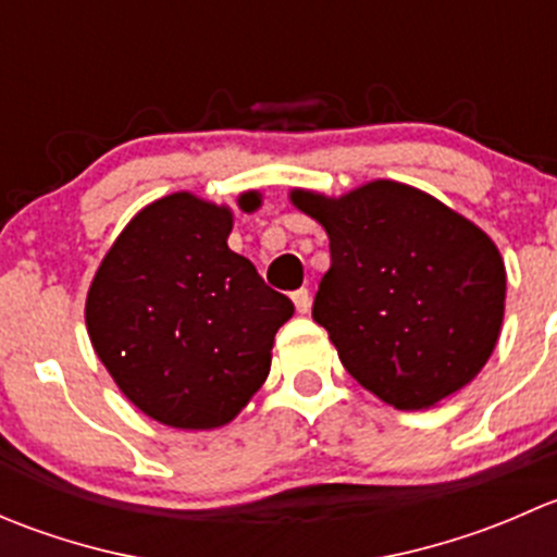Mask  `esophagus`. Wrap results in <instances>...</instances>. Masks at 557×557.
Returning a JSON list of instances; mask_svg holds the SVG:
<instances>
[{"label":"esophagus","mask_w":557,"mask_h":557,"mask_svg":"<svg viewBox=\"0 0 557 557\" xmlns=\"http://www.w3.org/2000/svg\"><path fill=\"white\" fill-rule=\"evenodd\" d=\"M294 305H296V310H299V312H310V305H312L310 290H307V288L294 290Z\"/></svg>","instance_id":"obj_1"}]
</instances>
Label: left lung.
Here are the masks:
<instances>
[{
    "label": "left lung",
    "instance_id": "1",
    "mask_svg": "<svg viewBox=\"0 0 557 557\" xmlns=\"http://www.w3.org/2000/svg\"><path fill=\"white\" fill-rule=\"evenodd\" d=\"M290 199L329 234L331 269L312 318L358 383L396 409H429L476 377L507 296L504 261L485 232L393 180L342 199L310 190Z\"/></svg>",
    "mask_w": 557,
    "mask_h": 557
}]
</instances>
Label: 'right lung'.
<instances>
[{"label":"right lung","mask_w":557,"mask_h":557,"mask_svg":"<svg viewBox=\"0 0 557 557\" xmlns=\"http://www.w3.org/2000/svg\"><path fill=\"white\" fill-rule=\"evenodd\" d=\"M258 194L239 199L243 210ZM232 212L190 194L145 207L86 301L99 361L134 407L172 429H218L261 387L294 301L228 250Z\"/></svg>","instance_id":"right-lung-1"}]
</instances>
